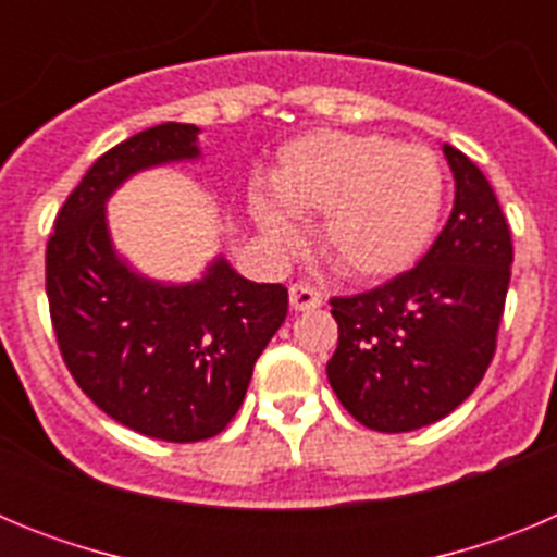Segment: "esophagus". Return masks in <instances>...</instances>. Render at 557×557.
<instances>
[{"label": "esophagus", "mask_w": 557, "mask_h": 557, "mask_svg": "<svg viewBox=\"0 0 557 557\" xmlns=\"http://www.w3.org/2000/svg\"><path fill=\"white\" fill-rule=\"evenodd\" d=\"M321 304H323V295L314 287H309V284L298 282L289 287V307H293L295 312H309V309H318Z\"/></svg>", "instance_id": "obj_1"}]
</instances>
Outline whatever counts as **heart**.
Masks as SVG:
<instances>
[{"mask_svg":"<svg viewBox=\"0 0 557 557\" xmlns=\"http://www.w3.org/2000/svg\"><path fill=\"white\" fill-rule=\"evenodd\" d=\"M273 195L250 191V211L273 245H293V218H321V250L339 275L379 282L424 253L444 209V172L426 147L376 133L318 131L278 152Z\"/></svg>","mask_w":557,"mask_h":557,"instance_id":"heart-1","label":"heart"}]
</instances>
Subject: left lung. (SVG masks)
Listing matches in <instances>:
<instances>
[{
    "label": "left lung",
    "mask_w": 557,
    "mask_h": 557,
    "mask_svg": "<svg viewBox=\"0 0 557 557\" xmlns=\"http://www.w3.org/2000/svg\"><path fill=\"white\" fill-rule=\"evenodd\" d=\"M455 206L424 259L387 284L332 298L339 337L326 376L376 432H412L474 393L496 351L513 264L508 220L480 166L444 145Z\"/></svg>",
    "instance_id": "obj_1"
}]
</instances>
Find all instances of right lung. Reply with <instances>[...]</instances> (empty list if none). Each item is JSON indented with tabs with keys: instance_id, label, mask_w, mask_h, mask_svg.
<instances>
[{
	"instance_id": "add662e5",
	"label": "right lung",
	"mask_w": 557,
	"mask_h": 557,
	"mask_svg": "<svg viewBox=\"0 0 557 557\" xmlns=\"http://www.w3.org/2000/svg\"><path fill=\"white\" fill-rule=\"evenodd\" d=\"M198 133L164 122L111 147L47 243L49 318L69 373L113 421L170 444L228 426L289 304L287 287L248 282L223 256L198 282L161 284L113 250L108 198L136 172L200 159Z\"/></svg>"
}]
</instances>
